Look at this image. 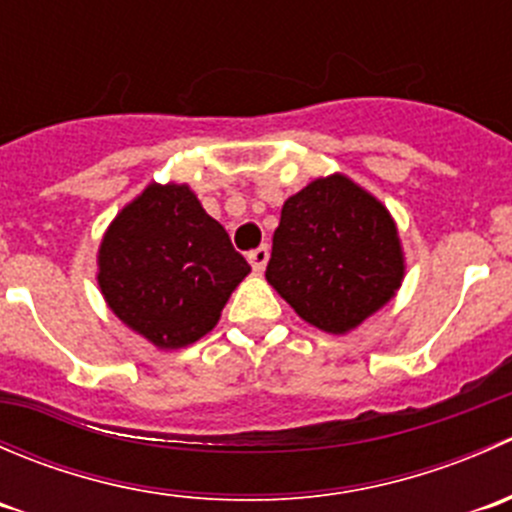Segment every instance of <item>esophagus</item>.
<instances>
[{"instance_id": "1", "label": "esophagus", "mask_w": 512, "mask_h": 512, "mask_svg": "<svg viewBox=\"0 0 512 512\" xmlns=\"http://www.w3.org/2000/svg\"><path fill=\"white\" fill-rule=\"evenodd\" d=\"M247 260H250L252 270L262 272L267 267V260H270V247L260 245V247H257V250H252L250 255H247Z\"/></svg>"}]
</instances>
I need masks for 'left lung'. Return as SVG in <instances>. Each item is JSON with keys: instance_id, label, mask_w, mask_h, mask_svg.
I'll return each mask as SVG.
<instances>
[{"instance_id": "obj_1", "label": "left lung", "mask_w": 512, "mask_h": 512, "mask_svg": "<svg viewBox=\"0 0 512 512\" xmlns=\"http://www.w3.org/2000/svg\"><path fill=\"white\" fill-rule=\"evenodd\" d=\"M404 270L389 210L334 173L285 200L265 277L304 322L347 334L394 297Z\"/></svg>"}]
</instances>
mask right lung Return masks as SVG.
Segmentation results:
<instances>
[{"instance_id":"1","label":"right lung","mask_w":512,"mask_h":512,"mask_svg":"<svg viewBox=\"0 0 512 512\" xmlns=\"http://www.w3.org/2000/svg\"><path fill=\"white\" fill-rule=\"evenodd\" d=\"M250 272L188 185L151 183L108 225L98 287L111 312L158 349L198 342Z\"/></svg>"}]
</instances>
